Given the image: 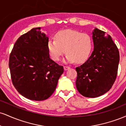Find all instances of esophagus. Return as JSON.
I'll return each instance as SVG.
<instances>
[{"label": "esophagus", "instance_id": "34e87169", "mask_svg": "<svg viewBox=\"0 0 126 126\" xmlns=\"http://www.w3.org/2000/svg\"><path fill=\"white\" fill-rule=\"evenodd\" d=\"M69 69H70V67H68V66H64V70H67Z\"/></svg>", "mask_w": 126, "mask_h": 126}]
</instances>
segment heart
Instances as JSON below:
<instances>
[{
    "label": "heart",
    "instance_id": "b5f03b06",
    "mask_svg": "<svg viewBox=\"0 0 126 126\" xmlns=\"http://www.w3.org/2000/svg\"><path fill=\"white\" fill-rule=\"evenodd\" d=\"M55 37L47 43L48 53L54 61H59L66 51L64 62L67 63H83L90 56L93 41L89 34L68 29L58 32Z\"/></svg>",
    "mask_w": 126,
    "mask_h": 126
}]
</instances>
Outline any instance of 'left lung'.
<instances>
[{
    "instance_id": "obj_1",
    "label": "left lung",
    "mask_w": 126,
    "mask_h": 126,
    "mask_svg": "<svg viewBox=\"0 0 126 126\" xmlns=\"http://www.w3.org/2000/svg\"><path fill=\"white\" fill-rule=\"evenodd\" d=\"M92 35L93 52L83 64L76 68V85L83 96L96 98L108 92L114 84L120 55L110 35L96 28Z\"/></svg>"
}]
</instances>
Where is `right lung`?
<instances>
[{"mask_svg": "<svg viewBox=\"0 0 126 126\" xmlns=\"http://www.w3.org/2000/svg\"><path fill=\"white\" fill-rule=\"evenodd\" d=\"M41 29H31L17 40L9 62L14 86L21 95L33 101L50 97L64 72L63 66L50 58L48 37Z\"/></svg>", "mask_w": 126, "mask_h": 126, "instance_id": "obj_1", "label": "right lung"}]
</instances>
